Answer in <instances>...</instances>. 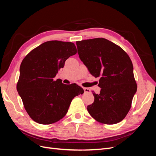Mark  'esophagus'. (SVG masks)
<instances>
[{
    "instance_id": "obj_1",
    "label": "esophagus",
    "mask_w": 156,
    "mask_h": 156,
    "mask_svg": "<svg viewBox=\"0 0 156 156\" xmlns=\"http://www.w3.org/2000/svg\"><path fill=\"white\" fill-rule=\"evenodd\" d=\"M84 91L85 93H90V90L88 88H83Z\"/></svg>"
}]
</instances>
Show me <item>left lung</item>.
Segmentation results:
<instances>
[{
  "instance_id": "left-lung-1",
  "label": "left lung",
  "mask_w": 156,
  "mask_h": 156,
  "mask_svg": "<svg viewBox=\"0 0 156 156\" xmlns=\"http://www.w3.org/2000/svg\"><path fill=\"white\" fill-rule=\"evenodd\" d=\"M80 59L95 77H100V94L93 92L94 101L87 110L94 119L117 124L128 113L136 92L131 60L120 47L105 38L76 41Z\"/></svg>"
}]
</instances>
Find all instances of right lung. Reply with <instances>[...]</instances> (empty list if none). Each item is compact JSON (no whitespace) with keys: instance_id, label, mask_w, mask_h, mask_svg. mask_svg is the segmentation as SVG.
Here are the masks:
<instances>
[{"instance_id":"obj_1","label":"right lung","mask_w":156,"mask_h":156,"mask_svg":"<svg viewBox=\"0 0 156 156\" xmlns=\"http://www.w3.org/2000/svg\"><path fill=\"white\" fill-rule=\"evenodd\" d=\"M77 53L72 42H44L23 60L17 90L28 114L36 122L51 124L66 114L74 97L84 90L76 84H65L55 77L65 61Z\"/></svg>"}]
</instances>
